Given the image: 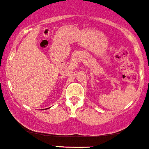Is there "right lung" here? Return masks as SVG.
<instances>
[{
	"mask_svg": "<svg viewBox=\"0 0 149 149\" xmlns=\"http://www.w3.org/2000/svg\"><path fill=\"white\" fill-rule=\"evenodd\" d=\"M46 109H47V108H46Z\"/></svg>",
	"mask_w": 149,
	"mask_h": 149,
	"instance_id": "obj_1",
	"label": "right lung"
}]
</instances>
